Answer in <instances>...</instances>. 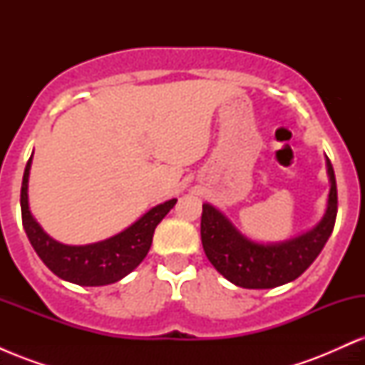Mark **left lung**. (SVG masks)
Masks as SVG:
<instances>
[{
    "label": "left lung",
    "instance_id": "obj_1",
    "mask_svg": "<svg viewBox=\"0 0 365 365\" xmlns=\"http://www.w3.org/2000/svg\"><path fill=\"white\" fill-rule=\"evenodd\" d=\"M329 177L328 206L322 220L309 232L283 242L262 244L245 237L220 209L202 204L200 240L209 262L228 282L242 288H274L299 278L316 261L334 228L338 211L336 180L326 158Z\"/></svg>",
    "mask_w": 365,
    "mask_h": 365
}]
</instances>
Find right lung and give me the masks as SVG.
Masks as SVG:
<instances>
[{"label": "right lung", "mask_w": 365, "mask_h": 365, "mask_svg": "<svg viewBox=\"0 0 365 365\" xmlns=\"http://www.w3.org/2000/svg\"><path fill=\"white\" fill-rule=\"evenodd\" d=\"M32 156L27 161L20 192L22 223L32 247L46 266L58 278L81 287H104L120 282L132 273L148 255L153 235L161 220L173 209L177 199L158 204L144 216L123 232L116 233L106 240L87 245H66L54 240L41 228L29 209V173H31Z\"/></svg>", "instance_id": "1"}]
</instances>
